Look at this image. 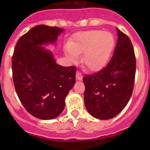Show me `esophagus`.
Instances as JSON below:
<instances>
[{
	"label": "esophagus",
	"mask_w": 150,
	"mask_h": 150,
	"mask_svg": "<svg viewBox=\"0 0 150 150\" xmlns=\"http://www.w3.org/2000/svg\"><path fill=\"white\" fill-rule=\"evenodd\" d=\"M76 78L78 80H81V79H83V74L80 72H79V71H77L76 74Z\"/></svg>",
	"instance_id": "obj_1"
}]
</instances>
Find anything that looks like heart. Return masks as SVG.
<instances>
[{
  "label": "heart",
  "mask_w": 150,
  "mask_h": 150,
  "mask_svg": "<svg viewBox=\"0 0 150 150\" xmlns=\"http://www.w3.org/2000/svg\"><path fill=\"white\" fill-rule=\"evenodd\" d=\"M115 46L114 37L108 31L91 30L78 33L68 43L67 58L72 62L83 55V64L91 71H100L109 61Z\"/></svg>",
  "instance_id": "obj_1"
}]
</instances>
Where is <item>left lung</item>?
I'll return each mask as SVG.
<instances>
[{
	"instance_id": "1",
	"label": "left lung",
	"mask_w": 150,
	"mask_h": 150,
	"mask_svg": "<svg viewBox=\"0 0 150 150\" xmlns=\"http://www.w3.org/2000/svg\"><path fill=\"white\" fill-rule=\"evenodd\" d=\"M113 55L105 67L83 77L85 106L99 120L118 115L129 101L134 88L136 58L132 41L117 28Z\"/></svg>"
}]
</instances>
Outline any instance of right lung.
I'll return each mask as SVG.
<instances>
[{
	"label": "right lung",
	"instance_id": "obj_1",
	"mask_svg": "<svg viewBox=\"0 0 150 150\" xmlns=\"http://www.w3.org/2000/svg\"><path fill=\"white\" fill-rule=\"evenodd\" d=\"M63 29L39 25L22 35L12 57L16 91L26 110L40 120H52L62 113L64 99L73 88L76 67L55 63L52 54L41 46L54 43Z\"/></svg>",
	"mask_w": 150,
	"mask_h": 150
}]
</instances>
